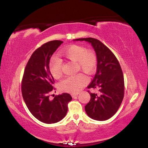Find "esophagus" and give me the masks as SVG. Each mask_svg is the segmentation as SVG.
<instances>
[{
	"mask_svg": "<svg viewBox=\"0 0 148 148\" xmlns=\"http://www.w3.org/2000/svg\"><path fill=\"white\" fill-rule=\"evenodd\" d=\"M79 95V93H74V94H71V96L73 98H75V97H76Z\"/></svg>",
	"mask_w": 148,
	"mask_h": 148,
	"instance_id": "1",
	"label": "esophagus"
}]
</instances>
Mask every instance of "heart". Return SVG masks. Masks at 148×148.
Returning <instances> with one entry per match:
<instances>
[{"label": "heart", "mask_w": 148, "mask_h": 148, "mask_svg": "<svg viewBox=\"0 0 148 148\" xmlns=\"http://www.w3.org/2000/svg\"><path fill=\"white\" fill-rule=\"evenodd\" d=\"M62 56L72 62H77V68L90 75L95 71L97 66V57L92 51H86L84 47L79 45H71L62 50ZM50 73L55 79L59 78L62 74V61L56 57H52L48 64ZM88 83V78L83 73L65 77L59 84L60 90L69 93H77L83 89Z\"/></svg>", "instance_id": "obj_1"}]
</instances>
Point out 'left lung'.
<instances>
[{
  "instance_id": "8db88e82",
  "label": "left lung",
  "mask_w": 148,
  "mask_h": 148,
  "mask_svg": "<svg viewBox=\"0 0 148 148\" xmlns=\"http://www.w3.org/2000/svg\"><path fill=\"white\" fill-rule=\"evenodd\" d=\"M76 41L91 44L97 57V70L88 88H98V93H91L85 106L88 117L96 121H106L115 115L124 97V77L117 58L102 42L96 38H83ZM89 92V91H88Z\"/></svg>"
}]
</instances>
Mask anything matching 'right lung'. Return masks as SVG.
I'll return each mask as SVG.
<instances>
[{"instance_id":"1","label":"right lung","mask_w":148,"mask_h":148,"mask_svg":"<svg viewBox=\"0 0 148 148\" xmlns=\"http://www.w3.org/2000/svg\"><path fill=\"white\" fill-rule=\"evenodd\" d=\"M62 43L61 40H52L37 48L26 65L21 82V93L28 110L36 119L47 124L64 118L68 110L67 104L72 100L67 93L56 96L53 100L50 98L54 80L48 64Z\"/></svg>"}]
</instances>
